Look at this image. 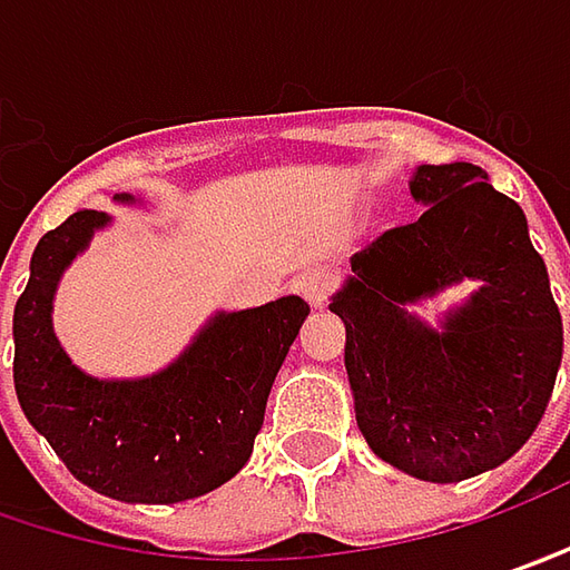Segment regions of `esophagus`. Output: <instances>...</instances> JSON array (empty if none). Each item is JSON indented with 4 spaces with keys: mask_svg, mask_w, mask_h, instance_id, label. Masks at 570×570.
Segmentation results:
<instances>
[{
    "mask_svg": "<svg viewBox=\"0 0 570 570\" xmlns=\"http://www.w3.org/2000/svg\"><path fill=\"white\" fill-rule=\"evenodd\" d=\"M334 274L328 267H315L309 274H303V281H299V293H303V299L309 303L312 309H322L325 303H328V296L334 293Z\"/></svg>",
    "mask_w": 570,
    "mask_h": 570,
    "instance_id": "obj_1",
    "label": "esophagus"
}]
</instances>
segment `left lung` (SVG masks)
<instances>
[{
	"label": "left lung",
	"mask_w": 570,
	"mask_h": 570,
	"mask_svg": "<svg viewBox=\"0 0 570 570\" xmlns=\"http://www.w3.org/2000/svg\"><path fill=\"white\" fill-rule=\"evenodd\" d=\"M428 210L351 258L328 309L363 440L411 479L450 484L508 462L542 421L561 366V312L527 216L479 165H417ZM479 291L436 330L407 309L450 285Z\"/></svg>",
	"instance_id": "1"
}]
</instances>
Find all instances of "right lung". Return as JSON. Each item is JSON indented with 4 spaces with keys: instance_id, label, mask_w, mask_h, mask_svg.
Segmentation results:
<instances>
[{
    "instance_id": "obj_1",
    "label": "right lung",
    "mask_w": 570,
    "mask_h": 570,
    "mask_svg": "<svg viewBox=\"0 0 570 570\" xmlns=\"http://www.w3.org/2000/svg\"><path fill=\"white\" fill-rule=\"evenodd\" d=\"M114 204H137L114 194ZM111 213L79 210L40 238L14 303V392L31 428L91 491L124 504H178L226 484L252 456L274 376L309 306L281 296L258 309L216 312L165 370L98 380L53 332L62 271Z\"/></svg>"
}]
</instances>
